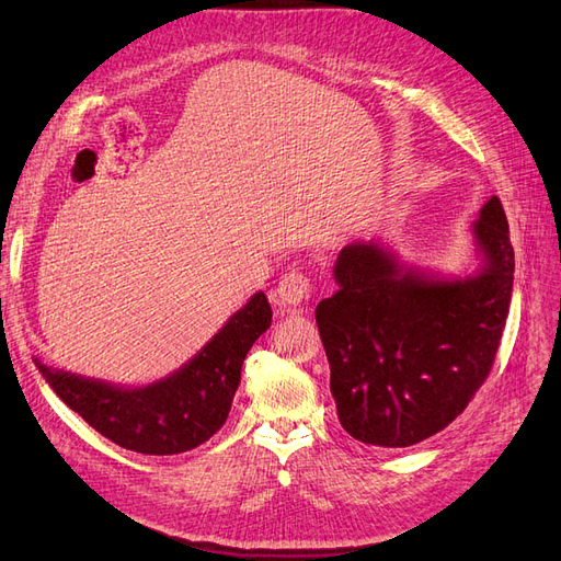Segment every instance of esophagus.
Segmentation results:
<instances>
[{
    "label": "esophagus",
    "instance_id": "obj_1",
    "mask_svg": "<svg viewBox=\"0 0 561 561\" xmlns=\"http://www.w3.org/2000/svg\"><path fill=\"white\" fill-rule=\"evenodd\" d=\"M311 297V280L309 276H304L301 271H290L285 274L278 283L276 290V301L283 309H297L301 304H307Z\"/></svg>",
    "mask_w": 561,
    "mask_h": 561
}]
</instances>
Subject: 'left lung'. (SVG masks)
<instances>
[{"mask_svg":"<svg viewBox=\"0 0 561 561\" xmlns=\"http://www.w3.org/2000/svg\"><path fill=\"white\" fill-rule=\"evenodd\" d=\"M482 266L439 278L404 266L379 239L346 245L339 290L316 307L344 431L412 447L461 414L494 365L513 297L515 252L499 196L472 225Z\"/></svg>","mask_w":561,"mask_h":561,"instance_id":"1","label":"left lung"}]
</instances>
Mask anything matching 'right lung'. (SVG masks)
<instances>
[{"label":"right lung","instance_id":"1","mask_svg":"<svg viewBox=\"0 0 561 561\" xmlns=\"http://www.w3.org/2000/svg\"><path fill=\"white\" fill-rule=\"evenodd\" d=\"M268 325L266 295H252L190 363L154 383L135 388L35 363L56 396L114 445L154 456L182 454L225 426L245 355Z\"/></svg>","mask_w":561,"mask_h":561}]
</instances>
